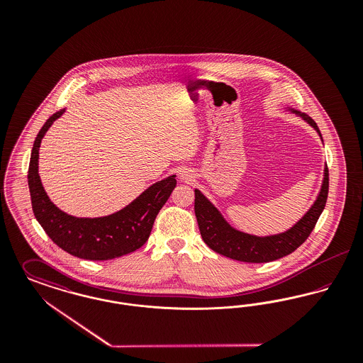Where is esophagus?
<instances>
[{
	"mask_svg": "<svg viewBox=\"0 0 363 363\" xmlns=\"http://www.w3.org/2000/svg\"><path fill=\"white\" fill-rule=\"evenodd\" d=\"M181 177H182V179H185V181H191V175L189 173H182L181 174Z\"/></svg>",
	"mask_w": 363,
	"mask_h": 363,
	"instance_id": "1",
	"label": "esophagus"
}]
</instances>
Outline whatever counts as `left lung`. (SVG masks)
<instances>
[{
  "label": "left lung",
  "instance_id": "obj_1",
  "mask_svg": "<svg viewBox=\"0 0 363 363\" xmlns=\"http://www.w3.org/2000/svg\"><path fill=\"white\" fill-rule=\"evenodd\" d=\"M302 117L318 130L315 122L311 117L305 114H302ZM324 174L325 175L320 196L317 197L309 212L289 231L264 238L253 237L230 227L220 216L218 209L199 190H194V213L203 240L213 252L228 259L243 262H269L293 253L295 249H298L309 238L327 204L329 190L328 167H325Z\"/></svg>",
  "mask_w": 363,
  "mask_h": 363
}]
</instances>
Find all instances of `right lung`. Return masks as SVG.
Here are the masks:
<instances>
[{
    "mask_svg": "<svg viewBox=\"0 0 363 363\" xmlns=\"http://www.w3.org/2000/svg\"><path fill=\"white\" fill-rule=\"evenodd\" d=\"M64 110L54 113L35 138L30 166L28 188L35 218L57 246L79 259L91 261L113 259L141 247L151 234L156 215L169 200L177 181L169 177L141 193L128 207L117 213L84 219L60 211L49 200L38 174L40 141Z\"/></svg>",
    "mask_w": 363,
    "mask_h": 363,
    "instance_id": "right-lung-1",
    "label": "right lung"
}]
</instances>
